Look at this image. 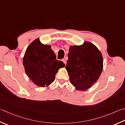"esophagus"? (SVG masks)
<instances>
[{
  "label": "esophagus",
  "instance_id": "34e87169",
  "mask_svg": "<svg viewBox=\"0 0 125 125\" xmlns=\"http://www.w3.org/2000/svg\"><path fill=\"white\" fill-rule=\"evenodd\" d=\"M62 61H63V62L65 64H66V63H67V61H66V60H65V59H63V60H62Z\"/></svg>",
  "mask_w": 125,
  "mask_h": 125
}]
</instances>
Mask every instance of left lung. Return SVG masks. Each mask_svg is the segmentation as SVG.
Wrapping results in <instances>:
<instances>
[{
  "label": "left lung",
  "instance_id": "1",
  "mask_svg": "<svg viewBox=\"0 0 125 125\" xmlns=\"http://www.w3.org/2000/svg\"><path fill=\"white\" fill-rule=\"evenodd\" d=\"M65 69L70 83L75 89L85 91L98 80L103 68L101 51L94 44L85 42L81 45L69 46Z\"/></svg>",
  "mask_w": 125,
  "mask_h": 125
}]
</instances>
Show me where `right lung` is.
<instances>
[{"label":"right lung","instance_id":"add662e5","mask_svg":"<svg viewBox=\"0 0 125 125\" xmlns=\"http://www.w3.org/2000/svg\"><path fill=\"white\" fill-rule=\"evenodd\" d=\"M25 72L32 82L39 87H46L52 83L60 68L65 67L49 45H44L39 38L31 42L23 58Z\"/></svg>","mask_w":125,"mask_h":125}]
</instances>
